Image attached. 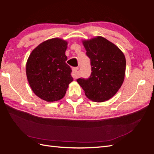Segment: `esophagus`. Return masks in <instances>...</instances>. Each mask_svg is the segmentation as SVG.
<instances>
[{
  "instance_id": "obj_1",
  "label": "esophagus",
  "mask_w": 154,
  "mask_h": 154,
  "mask_svg": "<svg viewBox=\"0 0 154 154\" xmlns=\"http://www.w3.org/2000/svg\"><path fill=\"white\" fill-rule=\"evenodd\" d=\"M78 67H73L72 68V76L74 78H76L78 76Z\"/></svg>"
}]
</instances>
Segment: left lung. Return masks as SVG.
<instances>
[{
	"label": "left lung",
	"mask_w": 154,
	"mask_h": 154,
	"mask_svg": "<svg viewBox=\"0 0 154 154\" xmlns=\"http://www.w3.org/2000/svg\"><path fill=\"white\" fill-rule=\"evenodd\" d=\"M91 60L92 72L87 79L77 80L88 99L96 102L110 100L122 87L126 59L117 46L102 36L83 40Z\"/></svg>",
	"instance_id": "1"
}]
</instances>
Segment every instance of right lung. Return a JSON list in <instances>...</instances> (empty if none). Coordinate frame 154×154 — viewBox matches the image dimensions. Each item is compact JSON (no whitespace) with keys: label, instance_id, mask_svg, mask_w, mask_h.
I'll use <instances>...</instances> for the list:
<instances>
[{"label":"right lung","instance_id":"add662e5","mask_svg":"<svg viewBox=\"0 0 154 154\" xmlns=\"http://www.w3.org/2000/svg\"><path fill=\"white\" fill-rule=\"evenodd\" d=\"M67 42L54 38L44 41L32 51L26 63V75L35 94L48 102L61 100L73 81L66 63Z\"/></svg>","mask_w":154,"mask_h":154}]
</instances>
